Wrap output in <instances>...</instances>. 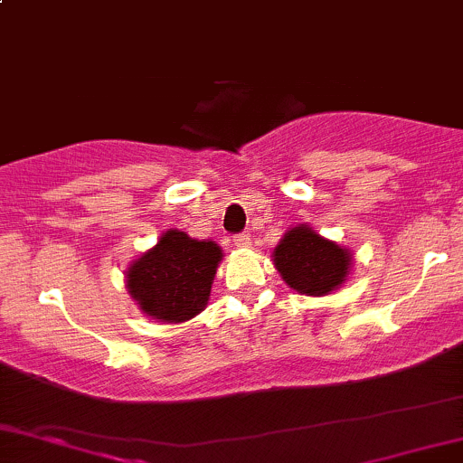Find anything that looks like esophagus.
<instances>
[{
  "label": "esophagus",
  "mask_w": 463,
  "mask_h": 463,
  "mask_svg": "<svg viewBox=\"0 0 463 463\" xmlns=\"http://www.w3.org/2000/svg\"><path fill=\"white\" fill-rule=\"evenodd\" d=\"M233 244H236L238 249H247L250 247V236L249 233H236V236H233Z\"/></svg>",
  "instance_id": "obj_1"
}]
</instances>
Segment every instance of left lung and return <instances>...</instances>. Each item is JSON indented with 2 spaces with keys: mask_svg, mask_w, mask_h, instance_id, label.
<instances>
[{
  "mask_svg": "<svg viewBox=\"0 0 463 463\" xmlns=\"http://www.w3.org/2000/svg\"><path fill=\"white\" fill-rule=\"evenodd\" d=\"M350 253L326 241L311 227H294L275 249V266L296 292L324 296L345 281Z\"/></svg>",
  "mask_w": 463,
  "mask_h": 463,
  "instance_id": "8db88e82",
  "label": "left lung"
}]
</instances>
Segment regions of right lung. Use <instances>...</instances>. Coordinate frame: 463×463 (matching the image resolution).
Returning <instances> with one entry per match:
<instances>
[{"label":"right lung","instance_id":"add662e5","mask_svg":"<svg viewBox=\"0 0 463 463\" xmlns=\"http://www.w3.org/2000/svg\"><path fill=\"white\" fill-rule=\"evenodd\" d=\"M221 258L214 242L193 241L184 232L169 230L128 268V292L147 316L184 322L203 311Z\"/></svg>","mask_w":463,"mask_h":463}]
</instances>
